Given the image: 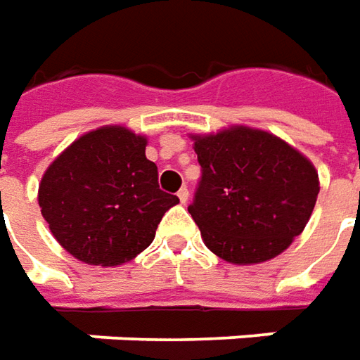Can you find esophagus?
Wrapping results in <instances>:
<instances>
[{
  "label": "esophagus",
  "instance_id": "1",
  "mask_svg": "<svg viewBox=\"0 0 360 360\" xmlns=\"http://www.w3.org/2000/svg\"><path fill=\"white\" fill-rule=\"evenodd\" d=\"M188 198H190L188 188H180V190H178V200H180V204H186V202H188Z\"/></svg>",
  "mask_w": 360,
  "mask_h": 360
}]
</instances>
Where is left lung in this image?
Returning a JSON list of instances; mask_svg holds the SVG:
<instances>
[{
  "mask_svg": "<svg viewBox=\"0 0 360 360\" xmlns=\"http://www.w3.org/2000/svg\"><path fill=\"white\" fill-rule=\"evenodd\" d=\"M190 139L202 180L188 212L205 247L231 264H259L286 251L308 225L319 194L308 156L247 125Z\"/></svg>",
  "mask_w": 360,
  "mask_h": 360,
  "instance_id": "8db88e82",
  "label": "left lung"
}]
</instances>
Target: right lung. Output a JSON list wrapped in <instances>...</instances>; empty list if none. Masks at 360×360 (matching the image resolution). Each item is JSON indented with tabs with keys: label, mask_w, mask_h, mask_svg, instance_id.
<instances>
[{
	"label": "right lung",
	"mask_w": 360,
	"mask_h": 360,
	"mask_svg": "<svg viewBox=\"0 0 360 360\" xmlns=\"http://www.w3.org/2000/svg\"><path fill=\"white\" fill-rule=\"evenodd\" d=\"M145 148V135L103 125L76 139L44 170L39 207L52 237L74 259L94 266L129 262L180 202L158 188V170Z\"/></svg>",
	"instance_id": "obj_1"
}]
</instances>
